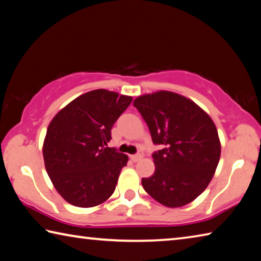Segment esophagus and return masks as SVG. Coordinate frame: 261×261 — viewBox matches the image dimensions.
<instances>
[{"label": "esophagus", "mask_w": 261, "mask_h": 261, "mask_svg": "<svg viewBox=\"0 0 261 261\" xmlns=\"http://www.w3.org/2000/svg\"><path fill=\"white\" fill-rule=\"evenodd\" d=\"M143 158V152L141 151H139V153H137V154H135V155H130V159L134 162H137V161H139L140 159Z\"/></svg>", "instance_id": "34e87169"}]
</instances>
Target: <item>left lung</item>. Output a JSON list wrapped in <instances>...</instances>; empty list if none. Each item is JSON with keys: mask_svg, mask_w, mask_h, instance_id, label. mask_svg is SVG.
Here are the masks:
<instances>
[{"mask_svg": "<svg viewBox=\"0 0 261 261\" xmlns=\"http://www.w3.org/2000/svg\"><path fill=\"white\" fill-rule=\"evenodd\" d=\"M146 122L155 171L141 184L149 196L170 208L193 201L213 178L221 155L218 130L210 115L192 100L159 91L134 101Z\"/></svg>", "mask_w": 261, "mask_h": 261, "instance_id": "left-lung-1", "label": "left lung"}]
</instances>
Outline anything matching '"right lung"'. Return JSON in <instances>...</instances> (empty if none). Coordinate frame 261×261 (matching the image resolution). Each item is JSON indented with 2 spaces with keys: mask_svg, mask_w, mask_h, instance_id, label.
<instances>
[{
  "mask_svg": "<svg viewBox=\"0 0 261 261\" xmlns=\"http://www.w3.org/2000/svg\"><path fill=\"white\" fill-rule=\"evenodd\" d=\"M131 101V96L100 88L72 100L49 123L42 147L45 167L69 204L94 207L114 193L129 159L106 146L114 123Z\"/></svg>",
  "mask_w": 261,
  "mask_h": 261,
  "instance_id": "add662e5",
  "label": "right lung"
}]
</instances>
